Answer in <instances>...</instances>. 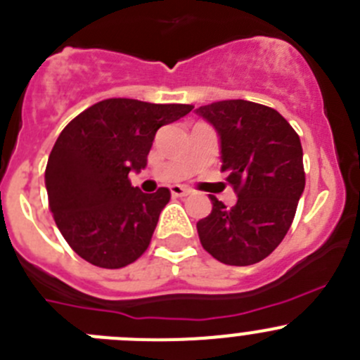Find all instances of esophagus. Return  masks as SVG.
Listing matches in <instances>:
<instances>
[{
	"instance_id": "obj_1",
	"label": "esophagus",
	"mask_w": 360,
	"mask_h": 360,
	"mask_svg": "<svg viewBox=\"0 0 360 360\" xmlns=\"http://www.w3.org/2000/svg\"><path fill=\"white\" fill-rule=\"evenodd\" d=\"M170 193H172L174 197H186L190 195L191 190L186 186H179V184H174V186H170Z\"/></svg>"
}]
</instances>
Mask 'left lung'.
Masks as SVG:
<instances>
[{
	"label": "left lung",
	"instance_id": "obj_1",
	"mask_svg": "<svg viewBox=\"0 0 360 360\" xmlns=\"http://www.w3.org/2000/svg\"><path fill=\"white\" fill-rule=\"evenodd\" d=\"M195 113L217 131L221 172L238 193L233 207L210 197L213 210L197 221L200 243L224 264L259 263L284 240L304 193L300 139L277 110L250 101H218Z\"/></svg>",
	"mask_w": 360,
	"mask_h": 360
}]
</instances>
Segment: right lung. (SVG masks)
I'll return each instance as SVG.
<instances>
[{"label": "right lung", "instance_id": "right-lung-1", "mask_svg": "<svg viewBox=\"0 0 360 360\" xmlns=\"http://www.w3.org/2000/svg\"><path fill=\"white\" fill-rule=\"evenodd\" d=\"M191 108L104 99L60 133L46 167V190L56 227L79 257L115 270L147 250L170 191L143 193L127 176L147 167L156 131Z\"/></svg>", "mask_w": 360, "mask_h": 360}]
</instances>
